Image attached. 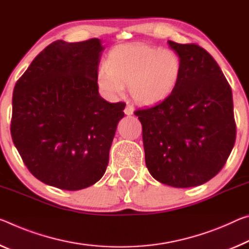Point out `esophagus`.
<instances>
[{"label":"esophagus","instance_id":"34e87169","mask_svg":"<svg viewBox=\"0 0 249 249\" xmlns=\"http://www.w3.org/2000/svg\"><path fill=\"white\" fill-rule=\"evenodd\" d=\"M124 113L126 114V115H133V113H134V107L133 106L131 105V104H127L126 105V107H125V109H124Z\"/></svg>","mask_w":249,"mask_h":249}]
</instances>
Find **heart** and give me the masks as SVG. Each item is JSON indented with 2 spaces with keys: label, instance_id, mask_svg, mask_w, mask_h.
Returning <instances> with one entry per match:
<instances>
[{
  "label": "heart",
  "instance_id": "heart-1",
  "mask_svg": "<svg viewBox=\"0 0 249 249\" xmlns=\"http://www.w3.org/2000/svg\"><path fill=\"white\" fill-rule=\"evenodd\" d=\"M181 71L183 62L174 50L133 43L112 50L106 65L98 70L96 82L107 97L121 96L129 85L134 100L156 104L174 92Z\"/></svg>",
  "mask_w": 249,
  "mask_h": 249
}]
</instances>
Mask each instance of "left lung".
<instances>
[{
    "mask_svg": "<svg viewBox=\"0 0 249 249\" xmlns=\"http://www.w3.org/2000/svg\"><path fill=\"white\" fill-rule=\"evenodd\" d=\"M183 71L166 100L139 109L145 163L160 183L194 187L223 168L236 139L231 86L212 55L196 44L168 41Z\"/></svg>",
    "mask_w": 249,
    "mask_h": 249,
    "instance_id": "8db88e82",
    "label": "left lung"
}]
</instances>
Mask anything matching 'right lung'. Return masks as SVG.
<instances>
[{
	"label": "right lung",
	"instance_id": "right-lung-1",
	"mask_svg": "<svg viewBox=\"0 0 249 249\" xmlns=\"http://www.w3.org/2000/svg\"><path fill=\"white\" fill-rule=\"evenodd\" d=\"M98 38L53 42L34 58L13 90L12 140L29 171L65 191L95 184L108 165L109 149L125 104L98 93Z\"/></svg>",
	"mask_w": 249,
	"mask_h": 249
}]
</instances>
